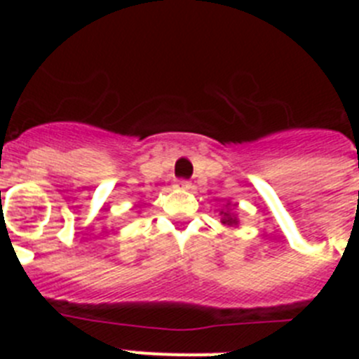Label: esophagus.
<instances>
[{
    "label": "esophagus",
    "mask_w": 359,
    "mask_h": 359,
    "mask_svg": "<svg viewBox=\"0 0 359 359\" xmlns=\"http://www.w3.org/2000/svg\"><path fill=\"white\" fill-rule=\"evenodd\" d=\"M176 187H177V189H182V190H190V187H192V185H190L189 182H185V180H180V182L176 183Z\"/></svg>",
    "instance_id": "1"
}]
</instances>
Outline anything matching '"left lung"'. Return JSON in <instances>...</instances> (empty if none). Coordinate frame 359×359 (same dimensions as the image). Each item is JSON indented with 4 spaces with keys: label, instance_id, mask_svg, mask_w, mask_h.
Instances as JSON below:
<instances>
[{
    "label": "left lung",
    "instance_id": "8db88e82",
    "mask_svg": "<svg viewBox=\"0 0 359 359\" xmlns=\"http://www.w3.org/2000/svg\"><path fill=\"white\" fill-rule=\"evenodd\" d=\"M219 215H221V224H224V226L237 228L241 224L239 217H237V205H231L230 201L224 205V208H221Z\"/></svg>",
    "mask_w": 359,
    "mask_h": 359
}]
</instances>
